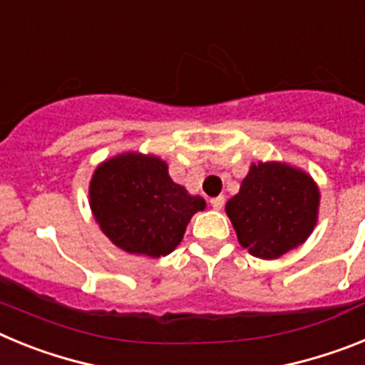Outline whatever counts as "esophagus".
<instances>
[{
	"instance_id": "1",
	"label": "esophagus",
	"mask_w": 365,
	"mask_h": 365,
	"mask_svg": "<svg viewBox=\"0 0 365 365\" xmlns=\"http://www.w3.org/2000/svg\"><path fill=\"white\" fill-rule=\"evenodd\" d=\"M210 205H212V208H214V210H221L222 205H225V197H222V195H219V197H214L210 201Z\"/></svg>"
}]
</instances>
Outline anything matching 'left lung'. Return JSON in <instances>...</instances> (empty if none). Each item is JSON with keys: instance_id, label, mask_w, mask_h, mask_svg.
<instances>
[{"instance_id": "left-lung-1", "label": "left lung", "mask_w": 365, "mask_h": 365, "mask_svg": "<svg viewBox=\"0 0 365 365\" xmlns=\"http://www.w3.org/2000/svg\"><path fill=\"white\" fill-rule=\"evenodd\" d=\"M237 241L259 259H278L307 241L320 212V188L302 168L278 160L250 164L225 206Z\"/></svg>"}]
</instances>
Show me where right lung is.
I'll list each match as a JSON object with an SVG mask.
<instances>
[{
    "label": "right lung",
    "mask_w": 365,
    "mask_h": 365,
    "mask_svg": "<svg viewBox=\"0 0 365 365\" xmlns=\"http://www.w3.org/2000/svg\"><path fill=\"white\" fill-rule=\"evenodd\" d=\"M89 206L115 247L135 256L160 257L175 250L190 219L205 210L206 201L173 182L160 157L125 151L96 166Z\"/></svg>",
    "instance_id": "obj_1"
}]
</instances>
